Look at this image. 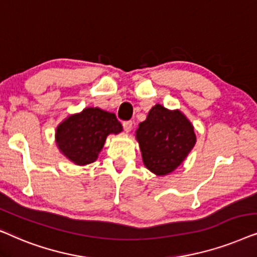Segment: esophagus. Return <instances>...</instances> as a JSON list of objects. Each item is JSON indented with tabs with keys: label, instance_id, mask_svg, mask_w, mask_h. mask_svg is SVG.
<instances>
[{
	"label": "esophagus",
	"instance_id": "esophagus-1",
	"mask_svg": "<svg viewBox=\"0 0 257 257\" xmlns=\"http://www.w3.org/2000/svg\"><path fill=\"white\" fill-rule=\"evenodd\" d=\"M132 128H133V122L132 121H124V122H123V129H124L126 133L131 132Z\"/></svg>",
	"mask_w": 257,
	"mask_h": 257
}]
</instances>
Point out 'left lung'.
<instances>
[{"instance_id":"left-lung-1","label":"left lung","mask_w":257,"mask_h":257,"mask_svg":"<svg viewBox=\"0 0 257 257\" xmlns=\"http://www.w3.org/2000/svg\"><path fill=\"white\" fill-rule=\"evenodd\" d=\"M145 166L156 175L175 170L194 148V126L179 110L156 104L136 131Z\"/></svg>"}]
</instances>
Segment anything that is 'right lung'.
<instances>
[{
	"mask_svg": "<svg viewBox=\"0 0 257 257\" xmlns=\"http://www.w3.org/2000/svg\"><path fill=\"white\" fill-rule=\"evenodd\" d=\"M122 132L115 114L100 108H85L71 115L56 129V143L61 152L77 166L94 162L109 134Z\"/></svg>",
	"mask_w": 257,
	"mask_h": 257,
	"instance_id": "obj_1",
	"label": "right lung"
}]
</instances>
